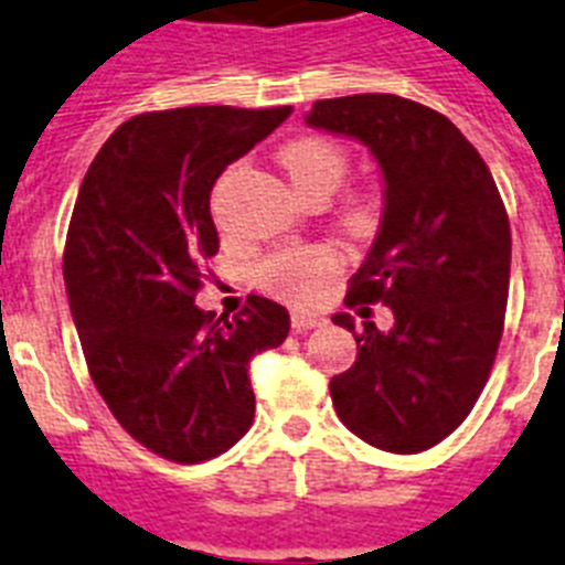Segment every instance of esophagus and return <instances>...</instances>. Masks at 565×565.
I'll list each match as a JSON object with an SVG mask.
<instances>
[{
	"label": "esophagus",
	"instance_id": "34e87169",
	"mask_svg": "<svg viewBox=\"0 0 565 565\" xmlns=\"http://www.w3.org/2000/svg\"><path fill=\"white\" fill-rule=\"evenodd\" d=\"M291 326L297 328V331H311V328L326 326V317H322V313H311V311H294Z\"/></svg>",
	"mask_w": 565,
	"mask_h": 565
}]
</instances>
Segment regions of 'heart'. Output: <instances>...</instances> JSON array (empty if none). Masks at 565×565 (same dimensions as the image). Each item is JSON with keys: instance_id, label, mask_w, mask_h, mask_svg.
<instances>
[{"instance_id": "heart-1", "label": "heart", "mask_w": 565, "mask_h": 565, "mask_svg": "<svg viewBox=\"0 0 565 565\" xmlns=\"http://www.w3.org/2000/svg\"><path fill=\"white\" fill-rule=\"evenodd\" d=\"M279 161L286 167L294 189L302 198L311 192H328L342 183L348 174V154L328 138L308 135L288 143L279 154ZM376 217V201L371 194H359L344 209V221L353 228L371 226ZM342 268V254L328 243H313V246L282 248V252L268 254L257 268L259 286L274 297L306 306L319 297V291L331 282L333 274Z\"/></svg>"}]
</instances>
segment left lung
I'll use <instances>...</instances> for the list:
<instances>
[{"label":"left lung","instance_id":"1","mask_svg":"<svg viewBox=\"0 0 565 565\" xmlns=\"http://www.w3.org/2000/svg\"><path fill=\"white\" fill-rule=\"evenodd\" d=\"M308 127L371 149L384 178L382 226L344 306L382 302L393 328L351 313L356 362L331 379L337 416L379 450H430L469 416L503 333L512 234L478 149L436 109L391 93L326 98ZM367 308H359V313Z\"/></svg>","mask_w":565,"mask_h":565}]
</instances>
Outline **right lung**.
<instances>
[{"label": "right lung", "mask_w": 565, "mask_h": 565, "mask_svg": "<svg viewBox=\"0 0 565 565\" xmlns=\"http://www.w3.org/2000/svg\"><path fill=\"white\" fill-rule=\"evenodd\" d=\"M291 107H178L115 129L89 163L64 246V286L89 376L154 456L201 463L254 422L248 362L286 342L288 311L248 297L234 317L194 306L221 248L209 194Z\"/></svg>", "instance_id": "add662e5"}]
</instances>
